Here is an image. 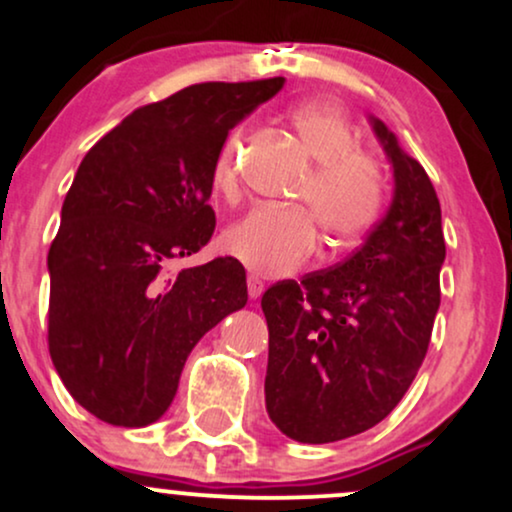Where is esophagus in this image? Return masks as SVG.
I'll return each instance as SVG.
<instances>
[{
  "instance_id": "1",
  "label": "esophagus",
  "mask_w": 512,
  "mask_h": 512,
  "mask_svg": "<svg viewBox=\"0 0 512 512\" xmlns=\"http://www.w3.org/2000/svg\"><path fill=\"white\" fill-rule=\"evenodd\" d=\"M262 291H264V284H262L260 276L250 274V276H248V293H250L252 301H255V298H260Z\"/></svg>"
}]
</instances>
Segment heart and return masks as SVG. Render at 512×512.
Returning a JSON list of instances; mask_svg holds the SVG:
<instances>
[{
  "label": "heart",
  "instance_id": "heart-1",
  "mask_svg": "<svg viewBox=\"0 0 512 512\" xmlns=\"http://www.w3.org/2000/svg\"><path fill=\"white\" fill-rule=\"evenodd\" d=\"M289 122L315 168L298 190L305 207H257L223 233V248L255 274L286 276L303 267L317 248V226L332 243L361 238L385 207L380 163L358 149L351 122L322 103H298ZM243 129H233L211 166V185L223 199L240 195L238 154Z\"/></svg>",
  "mask_w": 512,
  "mask_h": 512
}]
</instances>
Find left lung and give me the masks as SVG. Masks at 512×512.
<instances>
[{"label":"left lung","instance_id":"1","mask_svg":"<svg viewBox=\"0 0 512 512\" xmlns=\"http://www.w3.org/2000/svg\"><path fill=\"white\" fill-rule=\"evenodd\" d=\"M370 122L395 168L387 214L342 264L276 281L262 296L264 402L276 428L301 443H334L380 424L414 383L440 305L438 195L395 134Z\"/></svg>","mask_w":512,"mask_h":512}]
</instances>
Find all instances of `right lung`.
I'll use <instances>...</instances> for the list:
<instances>
[{
  "label": "right lung",
  "instance_id": "obj_1",
  "mask_svg": "<svg viewBox=\"0 0 512 512\" xmlns=\"http://www.w3.org/2000/svg\"><path fill=\"white\" fill-rule=\"evenodd\" d=\"M281 86L274 76L182 88L127 115L76 170L48 252V346L69 395L105 424L161 419L195 344L248 303L236 257L168 267L211 240L214 158Z\"/></svg>",
  "mask_w": 512,
  "mask_h": 512
}]
</instances>
